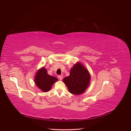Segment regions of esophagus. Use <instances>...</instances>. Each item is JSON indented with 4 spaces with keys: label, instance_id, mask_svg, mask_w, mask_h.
Masks as SVG:
<instances>
[{
    "label": "esophagus",
    "instance_id": "esophagus-1",
    "mask_svg": "<svg viewBox=\"0 0 131 131\" xmlns=\"http://www.w3.org/2000/svg\"><path fill=\"white\" fill-rule=\"evenodd\" d=\"M58 78H59V79L60 80H62V79H63V76H62V75H59V76L58 77Z\"/></svg>",
    "mask_w": 131,
    "mask_h": 131
}]
</instances>
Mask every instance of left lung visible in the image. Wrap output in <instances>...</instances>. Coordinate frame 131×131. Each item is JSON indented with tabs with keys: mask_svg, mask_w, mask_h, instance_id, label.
<instances>
[{
	"mask_svg": "<svg viewBox=\"0 0 131 131\" xmlns=\"http://www.w3.org/2000/svg\"><path fill=\"white\" fill-rule=\"evenodd\" d=\"M90 80L89 71L78 63L71 69L70 75L63 79L69 91L74 94H80L86 90Z\"/></svg>",
	"mask_w": 131,
	"mask_h": 131,
	"instance_id": "obj_1",
	"label": "left lung"
}]
</instances>
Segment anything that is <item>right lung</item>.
I'll return each mask as SVG.
<instances>
[{
	"label": "right lung",
	"instance_id": "obj_1",
	"mask_svg": "<svg viewBox=\"0 0 131 131\" xmlns=\"http://www.w3.org/2000/svg\"><path fill=\"white\" fill-rule=\"evenodd\" d=\"M57 79L47 74V70L42 68L38 70L35 78V82L38 88L43 92L49 91Z\"/></svg>",
	"mask_w": 131,
	"mask_h": 131
}]
</instances>
